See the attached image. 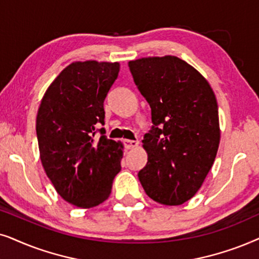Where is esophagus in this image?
<instances>
[{
  "mask_svg": "<svg viewBox=\"0 0 259 259\" xmlns=\"http://www.w3.org/2000/svg\"><path fill=\"white\" fill-rule=\"evenodd\" d=\"M124 143V147H125V149H134V148H137L139 147V141H133V140H124L123 141Z\"/></svg>",
  "mask_w": 259,
  "mask_h": 259,
  "instance_id": "34e87169",
  "label": "esophagus"
}]
</instances>
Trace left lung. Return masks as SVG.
<instances>
[{
	"label": "left lung",
	"instance_id": "obj_1",
	"mask_svg": "<svg viewBox=\"0 0 259 259\" xmlns=\"http://www.w3.org/2000/svg\"><path fill=\"white\" fill-rule=\"evenodd\" d=\"M134 81L149 103L154 125L139 171L147 195L162 205L187 201L201 187L217 156L219 115L214 92L194 67L174 55L129 61Z\"/></svg>",
	"mask_w": 259,
	"mask_h": 259
}]
</instances>
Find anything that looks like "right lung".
<instances>
[{"label":"right lung","instance_id":"right-lung-1","mask_svg":"<svg viewBox=\"0 0 259 259\" xmlns=\"http://www.w3.org/2000/svg\"><path fill=\"white\" fill-rule=\"evenodd\" d=\"M118 72V63H72L48 86L37 110L41 163L58 194L77 207L104 202L120 170L123 144L109 140L104 127L97 130Z\"/></svg>","mask_w":259,"mask_h":259}]
</instances>
